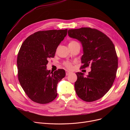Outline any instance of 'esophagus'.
<instances>
[{
  "label": "esophagus",
  "mask_w": 130,
  "mask_h": 130,
  "mask_svg": "<svg viewBox=\"0 0 130 130\" xmlns=\"http://www.w3.org/2000/svg\"><path fill=\"white\" fill-rule=\"evenodd\" d=\"M71 73V72H69V71H66V76H68L69 75H70V74Z\"/></svg>",
  "instance_id": "1"
}]
</instances>
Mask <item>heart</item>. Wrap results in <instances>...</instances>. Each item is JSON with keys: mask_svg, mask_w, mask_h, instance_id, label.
Wrapping results in <instances>:
<instances>
[{"mask_svg": "<svg viewBox=\"0 0 130 130\" xmlns=\"http://www.w3.org/2000/svg\"><path fill=\"white\" fill-rule=\"evenodd\" d=\"M77 43V42H76V41H75V40H71V41H70L69 44V45H74V44H76ZM63 64L67 68V69H72L73 65H72V63L71 62V61H65Z\"/></svg>", "mask_w": 130, "mask_h": 130, "instance_id": "1", "label": "heart"}]
</instances>
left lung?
I'll return each mask as SVG.
<instances>
[{
	"label": "left lung",
	"mask_w": 130,
	"mask_h": 130,
	"mask_svg": "<svg viewBox=\"0 0 130 130\" xmlns=\"http://www.w3.org/2000/svg\"><path fill=\"white\" fill-rule=\"evenodd\" d=\"M68 34L82 44L84 53L80 69L89 66L91 69L87 77L83 73H76V93L85 102L96 101L110 90L116 77L118 58L114 45L105 34L90 27L69 29Z\"/></svg>",
	"instance_id": "left-lung-1"
}]
</instances>
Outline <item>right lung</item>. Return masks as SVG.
Returning <instances> with one entry per match:
<instances>
[{
    "instance_id": "1",
    "label": "right lung",
    "mask_w": 130,
    "mask_h": 130,
    "mask_svg": "<svg viewBox=\"0 0 130 130\" xmlns=\"http://www.w3.org/2000/svg\"><path fill=\"white\" fill-rule=\"evenodd\" d=\"M67 29L38 31L27 37L19 51L18 78L28 97L39 104H47L57 96V84L65 71L54 73L46 70L49 58L55 56L58 46L67 35Z\"/></svg>"
}]
</instances>
